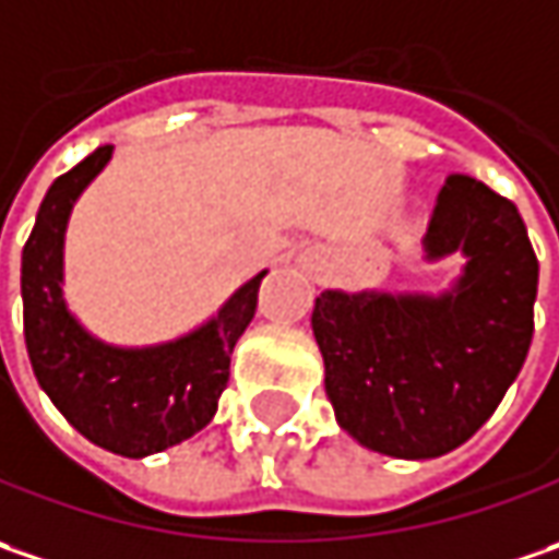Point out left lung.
Returning <instances> with one entry per match:
<instances>
[{
  "label": "left lung",
  "mask_w": 559,
  "mask_h": 559,
  "mask_svg": "<svg viewBox=\"0 0 559 559\" xmlns=\"http://www.w3.org/2000/svg\"><path fill=\"white\" fill-rule=\"evenodd\" d=\"M425 253L466 255L448 294L325 290L312 309L337 423L362 448L401 460L469 441L520 376L535 331L538 259L507 197L450 175Z\"/></svg>",
  "instance_id": "left-lung-1"
}]
</instances>
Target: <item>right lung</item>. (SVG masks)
<instances>
[{
	"mask_svg": "<svg viewBox=\"0 0 559 559\" xmlns=\"http://www.w3.org/2000/svg\"><path fill=\"white\" fill-rule=\"evenodd\" d=\"M109 158L111 146H99L56 178L39 203L21 255L24 341L39 388L86 441L121 456H150L212 423L265 272L247 281L212 322L178 341L140 350L96 341L61 297V247L74 200Z\"/></svg>",
	"mask_w": 559,
	"mask_h": 559,
	"instance_id": "right-lung-1",
	"label": "right lung"
}]
</instances>
